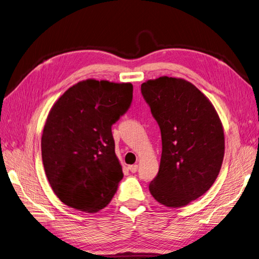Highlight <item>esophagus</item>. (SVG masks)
<instances>
[{"instance_id":"obj_1","label":"esophagus","mask_w":259,"mask_h":259,"mask_svg":"<svg viewBox=\"0 0 259 259\" xmlns=\"http://www.w3.org/2000/svg\"><path fill=\"white\" fill-rule=\"evenodd\" d=\"M129 170L131 171V173H136V171L138 170V164H133V165H129L128 166Z\"/></svg>"}]
</instances>
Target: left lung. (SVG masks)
I'll list each match as a JSON object with an SVG mask.
<instances>
[{"mask_svg": "<svg viewBox=\"0 0 259 259\" xmlns=\"http://www.w3.org/2000/svg\"><path fill=\"white\" fill-rule=\"evenodd\" d=\"M157 120L162 155L150 194L161 205L179 208L205 194L215 181L225 151L219 114L195 85L160 76L141 85Z\"/></svg>", "mask_w": 259, "mask_h": 259, "instance_id": "8db88e82", "label": "left lung"}]
</instances>
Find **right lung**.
<instances>
[{"label":"right lung","instance_id":"right-lung-1","mask_svg":"<svg viewBox=\"0 0 259 259\" xmlns=\"http://www.w3.org/2000/svg\"><path fill=\"white\" fill-rule=\"evenodd\" d=\"M132 84L88 79L67 90L48 114L41 157L48 181L68 207L96 213L122 179L111 127L128 110Z\"/></svg>","mask_w":259,"mask_h":259}]
</instances>
